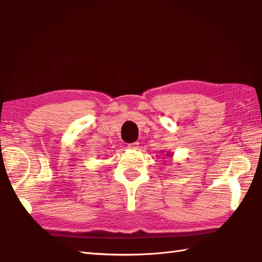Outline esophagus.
Returning <instances> with one entry per match:
<instances>
[{
	"label": "esophagus",
	"mask_w": 262,
	"mask_h": 262,
	"mask_svg": "<svg viewBox=\"0 0 262 262\" xmlns=\"http://www.w3.org/2000/svg\"><path fill=\"white\" fill-rule=\"evenodd\" d=\"M139 147V142H132L127 144V148L129 149H138Z\"/></svg>",
	"instance_id": "obj_1"
}]
</instances>
